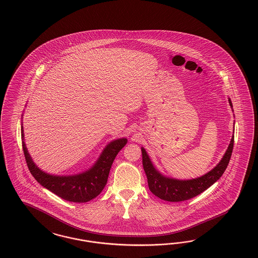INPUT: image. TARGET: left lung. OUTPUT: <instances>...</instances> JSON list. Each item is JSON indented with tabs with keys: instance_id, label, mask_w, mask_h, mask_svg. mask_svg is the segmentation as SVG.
<instances>
[{
	"instance_id": "obj_1",
	"label": "left lung",
	"mask_w": 258,
	"mask_h": 258,
	"mask_svg": "<svg viewBox=\"0 0 258 258\" xmlns=\"http://www.w3.org/2000/svg\"><path fill=\"white\" fill-rule=\"evenodd\" d=\"M229 103L232 109V104L230 98H229ZM233 142H234V135H232L230 145L225 152L222 159L211 171L202 175L201 177L189 179V180H179L175 178L167 177L163 175L161 172L155 169L146 150L144 148H141L143 167L148 178V184H149L150 190L154 196L169 202L185 201L200 195L222 176L231 159V152L233 149Z\"/></svg>"
}]
</instances>
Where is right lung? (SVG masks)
<instances>
[{"label": "right lung", "mask_w": 258, "mask_h": 258, "mask_svg": "<svg viewBox=\"0 0 258 258\" xmlns=\"http://www.w3.org/2000/svg\"><path fill=\"white\" fill-rule=\"evenodd\" d=\"M21 134L27 167L33 177L38 183L56 196L74 203L89 202L101 194L107 184L108 173L116 155L127 142L126 138H119L107 144L95 164L84 172L73 175H53L39 169L30 157L24 141L23 123L21 125Z\"/></svg>", "instance_id": "1"}]
</instances>
